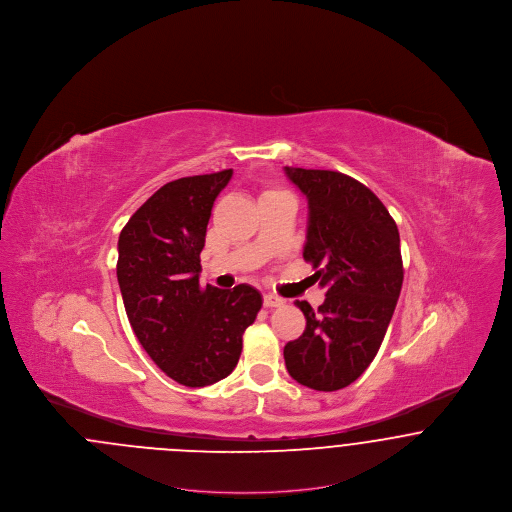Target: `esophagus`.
Returning <instances> with one entry per match:
<instances>
[{"label": "esophagus", "mask_w": 512, "mask_h": 512, "mask_svg": "<svg viewBox=\"0 0 512 512\" xmlns=\"http://www.w3.org/2000/svg\"><path fill=\"white\" fill-rule=\"evenodd\" d=\"M263 303H265V307L272 309V307H282L286 301H284L282 297H278V295H272V293H268V295L263 297Z\"/></svg>", "instance_id": "1"}]
</instances>
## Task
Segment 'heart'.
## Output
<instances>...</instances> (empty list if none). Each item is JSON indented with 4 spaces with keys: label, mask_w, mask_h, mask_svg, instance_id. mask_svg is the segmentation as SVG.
<instances>
[{
    "label": "heart",
    "mask_w": 512,
    "mask_h": 512,
    "mask_svg": "<svg viewBox=\"0 0 512 512\" xmlns=\"http://www.w3.org/2000/svg\"><path fill=\"white\" fill-rule=\"evenodd\" d=\"M274 194H286V192H282V190H267L263 195H274Z\"/></svg>",
    "instance_id": "obj_1"
}]
</instances>
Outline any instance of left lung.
<instances>
[{
    "label": "left lung",
    "mask_w": 512,
    "mask_h": 512,
    "mask_svg": "<svg viewBox=\"0 0 512 512\" xmlns=\"http://www.w3.org/2000/svg\"><path fill=\"white\" fill-rule=\"evenodd\" d=\"M309 201L303 259L311 263L326 299L317 311L295 301L305 332L284 347L295 382L336 391L355 382L376 357L401 286L399 230L384 203L359 180L336 171L286 167Z\"/></svg>",
    "instance_id": "left-lung-1"
}]
</instances>
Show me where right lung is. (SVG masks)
<instances>
[{
	"mask_svg": "<svg viewBox=\"0 0 512 512\" xmlns=\"http://www.w3.org/2000/svg\"><path fill=\"white\" fill-rule=\"evenodd\" d=\"M232 169L172 180L130 217L119 236L117 278L130 326L151 361L186 388L226 378L263 299L253 286H199L211 209Z\"/></svg>",
	"mask_w": 512,
	"mask_h": 512,
	"instance_id": "obj_1",
	"label": "right lung"
}]
</instances>
